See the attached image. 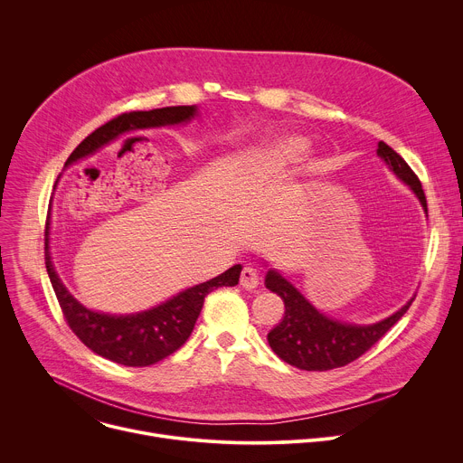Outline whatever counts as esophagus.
<instances>
[{
  "label": "esophagus",
  "instance_id": "obj_1",
  "mask_svg": "<svg viewBox=\"0 0 463 463\" xmlns=\"http://www.w3.org/2000/svg\"><path fill=\"white\" fill-rule=\"evenodd\" d=\"M258 282H260L258 271L254 268H250V266H245L241 269V275H240V286L243 289H254L258 286Z\"/></svg>",
  "mask_w": 463,
  "mask_h": 463
}]
</instances>
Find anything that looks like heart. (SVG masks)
<instances>
[{
	"instance_id": "1",
	"label": "heart",
	"mask_w": 463,
	"mask_h": 463,
	"mask_svg": "<svg viewBox=\"0 0 463 463\" xmlns=\"http://www.w3.org/2000/svg\"><path fill=\"white\" fill-rule=\"evenodd\" d=\"M304 150V143L298 137H277L273 139L268 148L260 154V165L268 170L279 172L289 163H293L300 152Z\"/></svg>"
}]
</instances>
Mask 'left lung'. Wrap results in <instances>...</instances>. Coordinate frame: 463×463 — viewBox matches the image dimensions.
<instances>
[{"label": "left lung", "mask_w": 463, "mask_h": 463, "mask_svg": "<svg viewBox=\"0 0 463 463\" xmlns=\"http://www.w3.org/2000/svg\"><path fill=\"white\" fill-rule=\"evenodd\" d=\"M377 156L395 175L411 186L427 214L425 192L418 175L405 159L383 141L377 145ZM266 288L277 293L286 306L284 318L268 334L269 346L282 361L307 372L334 370L359 359L407 313L414 302L412 297L402 309L390 317L375 324L361 326L326 317L275 269L268 271Z\"/></svg>", "instance_id": "left-lung-1"}]
</instances>
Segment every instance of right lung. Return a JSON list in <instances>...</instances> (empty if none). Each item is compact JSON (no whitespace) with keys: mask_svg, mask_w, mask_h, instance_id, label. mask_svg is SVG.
Here are the masks:
<instances>
[{"mask_svg":"<svg viewBox=\"0 0 463 463\" xmlns=\"http://www.w3.org/2000/svg\"><path fill=\"white\" fill-rule=\"evenodd\" d=\"M195 113V106H170L150 111L122 113L88 136L65 161V166L93 156L99 148L126 131L188 122ZM45 268L61 313L73 334L97 355L124 366H150L179 350L192 334L205 297L218 288L236 286L241 273V266L238 263L220 277L188 288L170 300L141 313L108 315L91 311L68 291L56 275L49 252V216L45 225Z\"/></svg>","mask_w":463,"mask_h":463,"instance_id":"1","label":"right lung"}]
</instances>
